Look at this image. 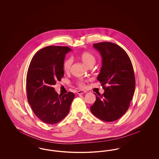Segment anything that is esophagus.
<instances>
[{"label":"esophagus","instance_id":"1","mask_svg":"<svg viewBox=\"0 0 159 159\" xmlns=\"http://www.w3.org/2000/svg\"><path fill=\"white\" fill-rule=\"evenodd\" d=\"M86 92V91H82V90H80V91H77V93L79 94V95H80V94H83L84 93Z\"/></svg>","mask_w":159,"mask_h":159}]
</instances>
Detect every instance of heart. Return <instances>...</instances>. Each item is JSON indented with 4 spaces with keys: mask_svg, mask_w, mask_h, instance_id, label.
Masks as SVG:
<instances>
[{
    "mask_svg": "<svg viewBox=\"0 0 159 159\" xmlns=\"http://www.w3.org/2000/svg\"><path fill=\"white\" fill-rule=\"evenodd\" d=\"M79 58L83 62V64L88 67L91 66H93L96 62V58L95 56L93 54L87 51L82 52V53H80L79 55ZM72 63L73 60L71 58H66L63 61L62 68L65 72H68L70 70ZM77 84L80 88H83L84 86V84L82 80H79L77 82Z\"/></svg>",
    "mask_w": 159,
    "mask_h": 159,
    "instance_id": "b5f03b06",
    "label": "heart"
}]
</instances>
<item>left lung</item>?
Returning a JSON list of instances; mask_svg holds the SVG:
<instances>
[{
    "label": "left lung",
    "mask_w": 159,
    "mask_h": 159,
    "mask_svg": "<svg viewBox=\"0 0 159 159\" xmlns=\"http://www.w3.org/2000/svg\"><path fill=\"white\" fill-rule=\"evenodd\" d=\"M93 46L102 57V67L97 77L104 90L95 95L92 113L105 121L119 119L128 110L135 89L132 62L126 51L115 43L104 42Z\"/></svg>",
    "instance_id": "8db88e82"
}]
</instances>
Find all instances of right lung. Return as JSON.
I'll return each instance as SVG.
<instances>
[{
  "label": "right lung",
  "instance_id": "obj_1",
  "mask_svg": "<svg viewBox=\"0 0 159 159\" xmlns=\"http://www.w3.org/2000/svg\"><path fill=\"white\" fill-rule=\"evenodd\" d=\"M70 51L67 46H46L34 54L28 69L26 90L29 103L38 118L49 125L58 123L68 114L75 96L71 92L59 95L53 88L64 76L62 62Z\"/></svg>",
  "mask_w": 159,
  "mask_h": 159
}]
</instances>
